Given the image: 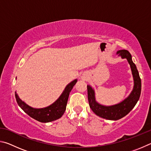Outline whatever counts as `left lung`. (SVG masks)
Listing matches in <instances>:
<instances>
[{
  "label": "left lung",
  "mask_w": 151,
  "mask_h": 151,
  "mask_svg": "<svg viewBox=\"0 0 151 151\" xmlns=\"http://www.w3.org/2000/svg\"><path fill=\"white\" fill-rule=\"evenodd\" d=\"M122 58H127L131 66L134 78V88L128 98L122 103L113 106H106L96 103L94 98V92L91 86L87 85L88 100L90 108L97 116L108 120H119L126 116L131 112L139 101L141 92V80L135 64L132 62L131 55L127 50H121L117 52Z\"/></svg>",
  "instance_id": "left-lung-1"
}]
</instances>
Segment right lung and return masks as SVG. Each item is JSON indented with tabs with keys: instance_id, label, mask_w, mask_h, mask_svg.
<instances>
[{
	"instance_id": "1",
	"label": "right lung",
	"mask_w": 151,
	"mask_h": 151,
	"mask_svg": "<svg viewBox=\"0 0 151 151\" xmlns=\"http://www.w3.org/2000/svg\"><path fill=\"white\" fill-rule=\"evenodd\" d=\"M76 82H77V80H75L68 84L58 100L52 104L46 107V108H32L20 100L16 92H15V97H16L18 104L28 115L41 122H51L58 119L63 116L66 110L70 92L76 83Z\"/></svg>"
}]
</instances>
